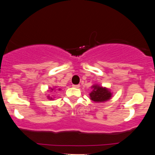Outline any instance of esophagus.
Returning a JSON list of instances; mask_svg holds the SVG:
<instances>
[{
	"label": "esophagus",
	"instance_id": "esophagus-1",
	"mask_svg": "<svg viewBox=\"0 0 155 155\" xmlns=\"http://www.w3.org/2000/svg\"><path fill=\"white\" fill-rule=\"evenodd\" d=\"M73 87H74V88H79V86H80V85L79 84H77V85H75V84H73Z\"/></svg>",
	"mask_w": 155,
	"mask_h": 155
}]
</instances>
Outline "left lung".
I'll return each instance as SVG.
<instances>
[{"mask_svg":"<svg viewBox=\"0 0 155 155\" xmlns=\"http://www.w3.org/2000/svg\"><path fill=\"white\" fill-rule=\"evenodd\" d=\"M93 91L89 94L91 99L96 103H101L106 101L110 98L111 93L108 89L106 88H103L98 85L92 86Z\"/></svg>","mask_w":155,"mask_h":155,"instance_id":"obj_1","label":"left lung"}]
</instances>
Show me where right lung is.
I'll use <instances>...</instances> for the list:
<instances>
[{
    "instance_id": "right-lung-1",
    "label": "right lung",
    "mask_w": 155,
    "mask_h": 155,
    "mask_svg": "<svg viewBox=\"0 0 155 155\" xmlns=\"http://www.w3.org/2000/svg\"><path fill=\"white\" fill-rule=\"evenodd\" d=\"M51 90H53V89H51ZM49 99H52V98H49Z\"/></svg>"
}]
</instances>
